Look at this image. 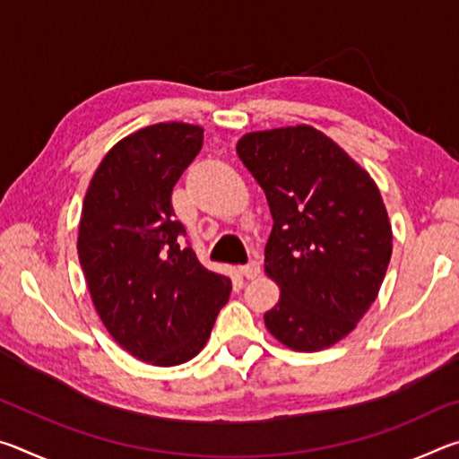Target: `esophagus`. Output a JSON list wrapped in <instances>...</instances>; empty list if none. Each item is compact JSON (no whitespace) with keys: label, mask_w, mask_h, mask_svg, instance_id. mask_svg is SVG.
I'll list each match as a JSON object with an SVG mask.
<instances>
[{"label":"esophagus","mask_w":459,"mask_h":459,"mask_svg":"<svg viewBox=\"0 0 459 459\" xmlns=\"http://www.w3.org/2000/svg\"><path fill=\"white\" fill-rule=\"evenodd\" d=\"M240 273H243L247 279L259 277V273H261V263H259L257 259H251V261L247 263V265L240 267Z\"/></svg>","instance_id":"1"}]
</instances>
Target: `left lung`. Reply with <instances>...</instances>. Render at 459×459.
Listing matches in <instances>:
<instances>
[{
  "instance_id": "8db88e82",
  "label": "left lung",
  "mask_w": 459,
  "mask_h": 459,
  "mask_svg": "<svg viewBox=\"0 0 459 459\" xmlns=\"http://www.w3.org/2000/svg\"><path fill=\"white\" fill-rule=\"evenodd\" d=\"M237 153L273 216L265 271L281 298L265 312L267 330L301 352L336 344L375 304L391 261L377 184L307 126L247 134Z\"/></svg>"
}]
</instances>
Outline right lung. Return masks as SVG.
<instances>
[{
    "label": "right lung",
    "mask_w": 459,
    "mask_h": 459,
    "mask_svg": "<svg viewBox=\"0 0 459 459\" xmlns=\"http://www.w3.org/2000/svg\"><path fill=\"white\" fill-rule=\"evenodd\" d=\"M204 129L158 123L100 161L84 196L79 259L92 304L121 348L155 367L196 356L229 301L230 279L200 265L176 221L172 190Z\"/></svg>",
    "instance_id": "1"
}]
</instances>
